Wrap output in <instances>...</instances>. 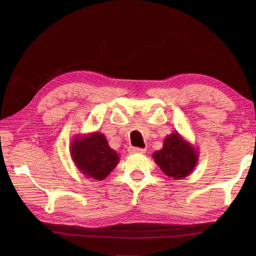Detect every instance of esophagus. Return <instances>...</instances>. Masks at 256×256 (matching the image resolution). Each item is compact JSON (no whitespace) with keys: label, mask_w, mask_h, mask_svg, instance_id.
<instances>
[{"label":"esophagus","mask_w":256,"mask_h":256,"mask_svg":"<svg viewBox=\"0 0 256 256\" xmlns=\"http://www.w3.org/2000/svg\"><path fill=\"white\" fill-rule=\"evenodd\" d=\"M144 148H128V153L130 154H144L145 153Z\"/></svg>","instance_id":"1"}]
</instances>
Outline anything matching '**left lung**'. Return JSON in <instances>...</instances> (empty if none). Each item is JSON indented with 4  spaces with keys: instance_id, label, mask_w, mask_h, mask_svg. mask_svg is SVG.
I'll return each mask as SVG.
<instances>
[{
    "instance_id": "1",
    "label": "left lung",
    "mask_w": 256,
    "mask_h": 256,
    "mask_svg": "<svg viewBox=\"0 0 256 256\" xmlns=\"http://www.w3.org/2000/svg\"><path fill=\"white\" fill-rule=\"evenodd\" d=\"M153 158L162 172L177 180L192 174L198 164L199 153L194 145L174 132L164 138L162 148L154 152Z\"/></svg>"
}]
</instances>
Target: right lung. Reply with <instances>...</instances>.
Returning a JSON list of instances; mask_svg holds the SVG:
<instances>
[{
  "mask_svg": "<svg viewBox=\"0 0 256 256\" xmlns=\"http://www.w3.org/2000/svg\"><path fill=\"white\" fill-rule=\"evenodd\" d=\"M70 156L86 177L103 180L116 167L120 155L108 146L104 134L91 132L76 136L70 143Z\"/></svg>",
  "mask_w": 256,
  "mask_h": 256,
  "instance_id": "1",
  "label": "right lung"
}]
</instances>
